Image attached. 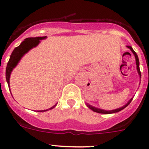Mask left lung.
Masks as SVG:
<instances>
[{
    "label": "left lung",
    "instance_id": "left-lung-1",
    "mask_svg": "<svg viewBox=\"0 0 149 149\" xmlns=\"http://www.w3.org/2000/svg\"><path fill=\"white\" fill-rule=\"evenodd\" d=\"M127 47H128V49H131V51L133 52V54H134L135 59H136V69H137V72H138V73H139V77H140V79H141V74L140 68H139V57H138L137 54H136V52H135V51L133 49V48H132L131 47H130V46H127ZM132 100H133V97L131 98V99H130L129 100H128V102H127V103L125 104V105H123V107H121V108H117V109H115V110H103V109L95 108V107L93 106V105H90V104H88V103H86V105H87V106L88 107V108H90V110H93V111H94V112H96V113H102V114H111V113H118V112H119V111H120V110H122L123 109L126 108V107L128 106V105H129L130 103H131Z\"/></svg>",
    "mask_w": 149,
    "mask_h": 149
}]
</instances>
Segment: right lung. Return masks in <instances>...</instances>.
I'll return each mask as SVG.
<instances>
[{
    "label": "right lung",
    "mask_w": 149,
    "mask_h": 149,
    "mask_svg": "<svg viewBox=\"0 0 149 149\" xmlns=\"http://www.w3.org/2000/svg\"><path fill=\"white\" fill-rule=\"evenodd\" d=\"M47 39V36H42V37H34V38H27V39H24V41L21 42V44L19 46L14 49L13 52H12L11 55L10 56V59H9L8 62L7 64V67H6V81H7V83L8 85V87H10V76L11 74L12 71H13V69L17 66L18 62H20V60L21 59V58L23 57L24 54L28 52L29 50H31V49H33V47H36V46H38V44L41 42V40L43 39ZM57 105V103L55 104L54 106H52V108L47 109V110H38V111L40 112H44L47 111V110H52L54 108L56 105Z\"/></svg>",
    "instance_id": "add662e5"
}]
</instances>
